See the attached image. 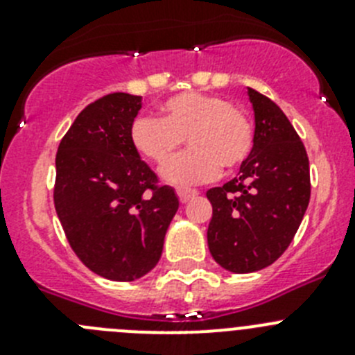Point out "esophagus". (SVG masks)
Listing matches in <instances>:
<instances>
[{"label":"esophagus","mask_w":355,"mask_h":355,"mask_svg":"<svg viewBox=\"0 0 355 355\" xmlns=\"http://www.w3.org/2000/svg\"><path fill=\"white\" fill-rule=\"evenodd\" d=\"M175 192H178V197H180L181 202H188L190 199H193V197L199 196V192H197V190H190V188H178Z\"/></svg>","instance_id":"esophagus-1"}]
</instances>
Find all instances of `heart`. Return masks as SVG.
Listing matches in <instances>:
<instances>
[{
  "label": "heart",
  "mask_w": 355,
  "mask_h": 355,
  "mask_svg": "<svg viewBox=\"0 0 355 355\" xmlns=\"http://www.w3.org/2000/svg\"><path fill=\"white\" fill-rule=\"evenodd\" d=\"M187 138L191 150L175 160L171 156ZM135 150L163 165L167 183L190 187L215 180L220 165L240 167L254 146V126L241 110L220 96L183 92L163 103L162 119L142 115L131 124Z\"/></svg>",
  "instance_id": "1"
}]
</instances>
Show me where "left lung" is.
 Listing matches in <instances>:
<instances>
[{
    "label": "left lung",
    "mask_w": 355,
    "mask_h": 355,
    "mask_svg": "<svg viewBox=\"0 0 355 355\" xmlns=\"http://www.w3.org/2000/svg\"><path fill=\"white\" fill-rule=\"evenodd\" d=\"M247 94L256 124L252 150L234 180L206 192L213 206L209 252L233 274L272 265L293 240L311 196L309 159L291 122L258 90Z\"/></svg>",
    "instance_id": "8db88e82"
}]
</instances>
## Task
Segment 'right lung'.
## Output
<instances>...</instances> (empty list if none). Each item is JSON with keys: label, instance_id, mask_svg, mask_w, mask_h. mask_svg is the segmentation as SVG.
<instances>
[{"label": "right lung", "instance_id": "add662e5", "mask_svg": "<svg viewBox=\"0 0 355 355\" xmlns=\"http://www.w3.org/2000/svg\"><path fill=\"white\" fill-rule=\"evenodd\" d=\"M142 97L115 92L89 105L56 153L55 208L72 250L94 274L135 281L162 258L180 208L130 139Z\"/></svg>", "mask_w": 355, "mask_h": 355}]
</instances>
